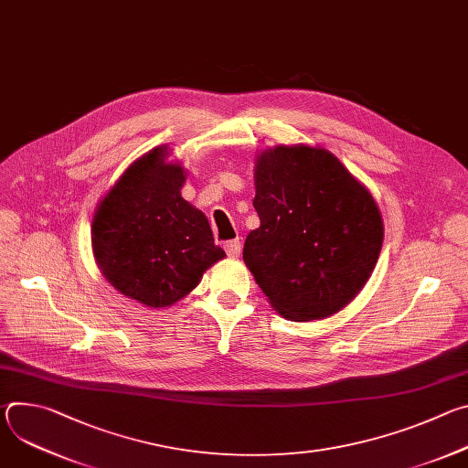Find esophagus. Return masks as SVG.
<instances>
[{
	"label": "esophagus",
	"instance_id": "esophagus-1",
	"mask_svg": "<svg viewBox=\"0 0 468 468\" xmlns=\"http://www.w3.org/2000/svg\"><path fill=\"white\" fill-rule=\"evenodd\" d=\"M224 248H226V253H228L229 257L237 259V257L240 255V251H242V242H240L239 239H233V240H228V242L224 244Z\"/></svg>",
	"mask_w": 468,
	"mask_h": 468
}]
</instances>
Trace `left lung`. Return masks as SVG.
I'll return each instance as SVG.
<instances>
[{
    "instance_id": "left-lung-1",
    "label": "left lung",
    "mask_w": 468,
    "mask_h": 468,
    "mask_svg": "<svg viewBox=\"0 0 468 468\" xmlns=\"http://www.w3.org/2000/svg\"><path fill=\"white\" fill-rule=\"evenodd\" d=\"M242 259L271 305L296 322L335 314L368 282L383 244L372 194L324 148L276 146L255 161Z\"/></svg>"
}]
</instances>
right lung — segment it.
<instances>
[{
	"mask_svg": "<svg viewBox=\"0 0 468 468\" xmlns=\"http://www.w3.org/2000/svg\"><path fill=\"white\" fill-rule=\"evenodd\" d=\"M166 157L159 146L133 163L92 220V251L105 280L154 309L186 296L226 257L206 215L181 197L183 166Z\"/></svg>",
	"mask_w": 468,
	"mask_h": 468,
	"instance_id": "1",
	"label": "right lung"
}]
</instances>
